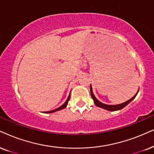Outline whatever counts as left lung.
<instances>
[{"label": "left lung", "instance_id": "obj_1", "mask_svg": "<svg viewBox=\"0 0 154 154\" xmlns=\"http://www.w3.org/2000/svg\"><path fill=\"white\" fill-rule=\"evenodd\" d=\"M90 93H91V98H92L93 100H94V104H96V106H99V107L103 108V109H106V110H108V111H111V112H114V111L120 110V109H123L124 107H125L126 105L129 104V102H131V101L133 100L134 98H135L136 96H137V94H136L133 97H132V98L130 99L129 100L126 101V102L122 103V104H117V105H107V104H103V103L100 102V101H99L98 100H97V98L94 97V94H93L92 88H91V85H90Z\"/></svg>", "mask_w": 154, "mask_h": 154}]
</instances>
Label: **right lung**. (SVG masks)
I'll use <instances>...</instances> for the list:
<instances>
[{"instance_id": "add662e5", "label": "right lung", "mask_w": 154, "mask_h": 154, "mask_svg": "<svg viewBox=\"0 0 154 154\" xmlns=\"http://www.w3.org/2000/svg\"><path fill=\"white\" fill-rule=\"evenodd\" d=\"M69 97H70V94H69V97H68V98H67V100H66V102H65V103H64V104H63V105H62L61 106H60V107H58L57 109H54V110H52V111H49V112H46L45 113H52V112H56V111H59V110L63 109H65V108L66 107V106H67L68 102H69Z\"/></svg>"}]
</instances>
